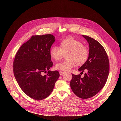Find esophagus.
<instances>
[{
	"label": "esophagus",
	"mask_w": 121,
	"mask_h": 121,
	"mask_svg": "<svg viewBox=\"0 0 121 121\" xmlns=\"http://www.w3.org/2000/svg\"><path fill=\"white\" fill-rule=\"evenodd\" d=\"M59 73H60V75H63V74L64 73V72H62V71H60L59 72Z\"/></svg>",
	"instance_id": "esophagus-1"
}]
</instances>
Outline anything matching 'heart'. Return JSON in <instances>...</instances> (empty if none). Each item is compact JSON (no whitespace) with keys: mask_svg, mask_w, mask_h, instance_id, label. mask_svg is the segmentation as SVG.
<instances>
[{"mask_svg":"<svg viewBox=\"0 0 121 121\" xmlns=\"http://www.w3.org/2000/svg\"><path fill=\"white\" fill-rule=\"evenodd\" d=\"M52 58L55 61L60 60L65 54L66 60L57 63L55 68L63 71H69L75 63L80 66L87 61L89 57V50L80 41L73 37H69L62 40L59 48L53 46L49 50Z\"/></svg>","mask_w":121,"mask_h":121,"instance_id":"heart-1","label":"heart"}]
</instances>
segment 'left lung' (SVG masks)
Returning <instances> with one entry per match:
<instances>
[{
	"label": "left lung",
	"instance_id": "left-lung-1",
	"mask_svg": "<svg viewBox=\"0 0 121 121\" xmlns=\"http://www.w3.org/2000/svg\"><path fill=\"white\" fill-rule=\"evenodd\" d=\"M89 45V54L87 61L78 70L83 73L72 74L70 86L74 94L78 97L86 99L98 94L104 87L108 77L109 62L104 48L96 40L82 35ZM81 74V73H80Z\"/></svg>",
	"mask_w": 121,
	"mask_h": 121
}]
</instances>
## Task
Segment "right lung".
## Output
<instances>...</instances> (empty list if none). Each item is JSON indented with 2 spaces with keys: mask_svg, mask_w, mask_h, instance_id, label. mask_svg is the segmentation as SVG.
<instances>
[{
  "mask_svg": "<svg viewBox=\"0 0 121 121\" xmlns=\"http://www.w3.org/2000/svg\"><path fill=\"white\" fill-rule=\"evenodd\" d=\"M54 41L52 34L32 36L15 57L13 71L18 84L25 94L37 100L49 96L59 77L58 71H49L53 66L49 50ZM47 70V74L44 75Z\"/></svg>",
  "mask_w": 121,
  "mask_h": 121,
  "instance_id": "1",
  "label": "right lung"
}]
</instances>
